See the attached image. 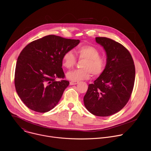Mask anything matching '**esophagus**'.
I'll return each instance as SVG.
<instances>
[{
    "label": "esophagus",
    "instance_id": "1",
    "mask_svg": "<svg viewBox=\"0 0 151 151\" xmlns=\"http://www.w3.org/2000/svg\"><path fill=\"white\" fill-rule=\"evenodd\" d=\"M78 83V81H72L70 82V85H76Z\"/></svg>",
    "mask_w": 151,
    "mask_h": 151
}]
</instances>
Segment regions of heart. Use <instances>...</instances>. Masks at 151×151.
<instances>
[{"label":"heart","instance_id":"obj_1","mask_svg":"<svg viewBox=\"0 0 151 151\" xmlns=\"http://www.w3.org/2000/svg\"><path fill=\"white\" fill-rule=\"evenodd\" d=\"M100 52L95 47L84 45L78 47L76 55L80 61L82 68L73 70L67 73V79L72 81H79L87 79L92 73L95 76L101 75L106 67V59L104 56H100ZM76 59L73 52L70 50L66 51L62 57L63 65L67 69L72 68L76 64Z\"/></svg>","mask_w":151,"mask_h":151}]
</instances>
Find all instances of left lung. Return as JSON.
<instances>
[{
  "label": "left lung",
  "mask_w": 151,
  "mask_h": 151,
  "mask_svg": "<svg viewBox=\"0 0 151 151\" xmlns=\"http://www.w3.org/2000/svg\"><path fill=\"white\" fill-rule=\"evenodd\" d=\"M107 55L104 72L90 84L84 97L86 109L94 115L108 116L121 110L131 96L135 68L132 57L122 44L105 37H96Z\"/></svg>",
  "instance_id": "8db88e82"
}]
</instances>
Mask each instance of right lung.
Returning a JSON list of instances; mask_svg holds the SVG:
<instances>
[{"label": "right lung", "mask_w": 151, "mask_h": 151, "mask_svg": "<svg viewBox=\"0 0 151 151\" xmlns=\"http://www.w3.org/2000/svg\"><path fill=\"white\" fill-rule=\"evenodd\" d=\"M79 39L48 35L30 42L20 53L14 85L19 98L35 112L44 113L56 106L69 85L62 68V57L79 43Z\"/></svg>", "instance_id": "obj_1"}]
</instances>
